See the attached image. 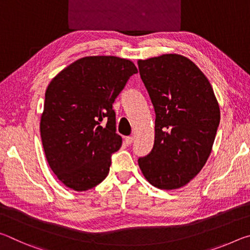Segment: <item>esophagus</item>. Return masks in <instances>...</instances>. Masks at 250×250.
I'll list each match as a JSON object with an SVG mask.
<instances>
[{
  "label": "esophagus",
  "instance_id": "1",
  "mask_svg": "<svg viewBox=\"0 0 250 250\" xmlns=\"http://www.w3.org/2000/svg\"><path fill=\"white\" fill-rule=\"evenodd\" d=\"M125 142L126 143V145H131V143L133 142V138L132 137H125Z\"/></svg>",
  "mask_w": 250,
  "mask_h": 250
}]
</instances>
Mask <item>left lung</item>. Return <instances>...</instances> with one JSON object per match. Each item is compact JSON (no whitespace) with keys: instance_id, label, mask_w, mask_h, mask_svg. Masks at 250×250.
<instances>
[{"instance_id":"left-lung-1","label":"left lung","mask_w":250,"mask_h":250,"mask_svg":"<svg viewBox=\"0 0 250 250\" xmlns=\"http://www.w3.org/2000/svg\"><path fill=\"white\" fill-rule=\"evenodd\" d=\"M155 112L153 149L139 158L143 175L161 189L180 188L205 166L221 120L208 79L188 58L167 54L139 61Z\"/></svg>"}]
</instances>
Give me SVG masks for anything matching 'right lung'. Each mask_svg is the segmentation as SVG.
Segmentation results:
<instances>
[{
    "mask_svg": "<svg viewBox=\"0 0 250 250\" xmlns=\"http://www.w3.org/2000/svg\"><path fill=\"white\" fill-rule=\"evenodd\" d=\"M138 69L113 56L83 57L48 84L41 137L54 174L74 191H87L107 177L120 149L115 99Z\"/></svg>",
    "mask_w": 250,
    "mask_h": 250,
    "instance_id": "obj_1",
    "label": "right lung"
}]
</instances>
